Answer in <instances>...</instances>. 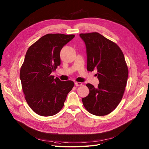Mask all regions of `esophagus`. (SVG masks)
<instances>
[{"label":"esophagus","mask_w":149,"mask_h":149,"mask_svg":"<svg viewBox=\"0 0 149 149\" xmlns=\"http://www.w3.org/2000/svg\"><path fill=\"white\" fill-rule=\"evenodd\" d=\"M82 85V82H75V86H81Z\"/></svg>","instance_id":"obj_1"}]
</instances>
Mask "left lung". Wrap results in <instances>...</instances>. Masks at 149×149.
Wrapping results in <instances>:
<instances>
[{
	"label": "left lung",
	"instance_id": "obj_1",
	"mask_svg": "<svg viewBox=\"0 0 149 149\" xmlns=\"http://www.w3.org/2000/svg\"><path fill=\"white\" fill-rule=\"evenodd\" d=\"M86 47L87 70H97L99 84H87L89 94L82 99L84 107L98 116L109 114L121 101L129 71L123 53L114 42L97 32L80 33Z\"/></svg>",
	"mask_w": 149,
	"mask_h": 149
}]
</instances>
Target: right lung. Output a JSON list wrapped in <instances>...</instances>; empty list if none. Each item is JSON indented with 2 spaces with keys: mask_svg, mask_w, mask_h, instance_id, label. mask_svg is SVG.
I'll return each instance as SVG.
<instances>
[{
  "mask_svg": "<svg viewBox=\"0 0 149 149\" xmlns=\"http://www.w3.org/2000/svg\"><path fill=\"white\" fill-rule=\"evenodd\" d=\"M74 36L47 34L32 45L26 53L20 79L27 103L39 116L57 114L74 86L72 81H61L51 75L61 64V50Z\"/></svg>",
  "mask_w": 149,
  "mask_h": 149,
  "instance_id": "right-lung-1",
  "label": "right lung"
}]
</instances>
